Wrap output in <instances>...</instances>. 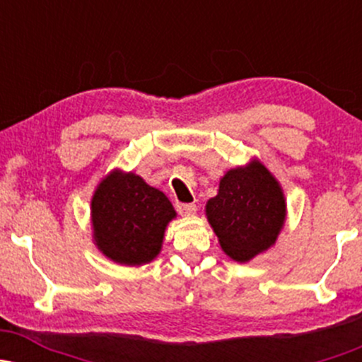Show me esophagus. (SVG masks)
I'll use <instances>...</instances> for the list:
<instances>
[{
	"instance_id": "34e87169",
	"label": "esophagus",
	"mask_w": 362,
	"mask_h": 362,
	"mask_svg": "<svg viewBox=\"0 0 362 362\" xmlns=\"http://www.w3.org/2000/svg\"><path fill=\"white\" fill-rule=\"evenodd\" d=\"M175 206H177V211L182 216H192L195 214V211H197V206L190 204V202H177Z\"/></svg>"
}]
</instances>
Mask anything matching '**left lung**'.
Instances as JSON below:
<instances>
[{
  "label": "left lung",
  "instance_id": "1",
  "mask_svg": "<svg viewBox=\"0 0 362 362\" xmlns=\"http://www.w3.org/2000/svg\"><path fill=\"white\" fill-rule=\"evenodd\" d=\"M206 214L223 250L236 262H248L276 243L286 219L284 194L271 172L253 160L221 178Z\"/></svg>",
  "mask_w": 362,
  "mask_h": 362
}]
</instances>
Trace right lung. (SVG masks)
<instances>
[{"mask_svg":"<svg viewBox=\"0 0 362 362\" xmlns=\"http://www.w3.org/2000/svg\"><path fill=\"white\" fill-rule=\"evenodd\" d=\"M173 218L175 209L167 195L134 173L115 170L91 199L95 243L117 264L141 265L155 259Z\"/></svg>","mask_w":362,"mask_h":362,"instance_id":"obj_1","label":"right lung"}]
</instances>
